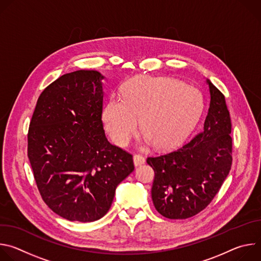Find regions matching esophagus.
<instances>
[{"instance_id": "34e87169", "label": "esophagus", "mask_w": 261, "mask_h": 261, "mask_svg": "<svg viewBox=\"0 0 261 261\" xmlns=\"http://www.w3.org/2000/svg\"><path fill=\"white\" fill-rule=\"evenodd\" d=\"M133 162H134V165L137 167V166H140V165L144 164L145 163V159L141 155H136L135 154L133 156Z\"/></svg>"}]
</instances>
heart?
<instances>
[{
	"label": "heart",
	"instance_id": "b5f03b06",
	"mask_svg": "<svg viewBox=\"0 0 261 261\" xmlns=\"http://www.w3.org/2000/svg\"><path fill=\"white\" fill-rule=\"evenodd\" d=\"M124 98L111 97L103 121L113 141L125 146L139 129L144 141L157 150L181 143L198 122L203 110L200 92L167 77L141 76L124 88Z\"/></svg>",
	"mask_w": 261,
	"mask_h": 261
}]
</instances>
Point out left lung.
I'll use <instances>...</instances> for the list:
<instances>
[{"label": "left lung", "instance_id": "obj_1", "mask_svg": "<svg viewBox=\"0 0 261 261\" xmlns=\"http://www.w3.org/2000/svg\"><path fill=\"white\" fill-rule=\"evenodd\" d=\"M206 83L211 101L202 131L177 150L146 159L155 171L154 205L168 219H187L204 210L231 168V121L225 97Z\"/></svg>", "mask_w": 261, "mask_h": 261}]
</instances>
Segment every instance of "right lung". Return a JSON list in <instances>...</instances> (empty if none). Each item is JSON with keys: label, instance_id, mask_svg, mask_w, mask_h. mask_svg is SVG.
I'll use <instances>...</instances> for the list:
<instances>
[{"label": "right lung", "instance_id": "add662e5", "mask_svg": "<svg viewBox=\"0 0 261 261\" xmlns=\"http://www.w3.org/2000/svg\"><path fill=\"white\" fill-rule=\"evenodd\" d=\"M103 79L95 70L64 74L41 93L30 122L28 157L37 188L69 221L102 218L134 170L132 155L105 136Z\"/></svg>", "mask_w": 261, "mask_h": 261}]
</instances>
